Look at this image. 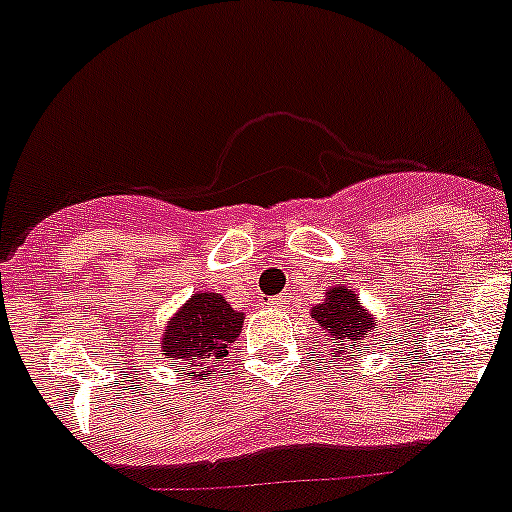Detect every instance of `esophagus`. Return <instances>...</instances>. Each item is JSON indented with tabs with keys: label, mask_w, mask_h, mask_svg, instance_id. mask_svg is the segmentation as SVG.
Wrapping results in <instances>:
<instances>
[{
	"label": "esophagus",
	"mask_w": 512,
	"mask_h": 512,
	"mask_svg": "<svg viewBox=\"0 0 512 512\" xmlns=\"http://www.w3.org/2000/svg\"><path fill=\"white\" fill-rule=\"evenodd\" d=\"M276 304H279V306H281V299H279V301H276Z\"/></svg>",
	"instance_id": "1"
}]
</instances>
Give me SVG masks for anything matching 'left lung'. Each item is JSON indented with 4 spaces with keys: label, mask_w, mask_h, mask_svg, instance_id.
<instances>
[{
    "label": "left lung",
    "mask_w": 512,
    "mask_h": 512,
    "mask_svg": "<svg viewBox=\"0 0 512 512\" xmlns=\"http://www.w3.org/2000/svg\"><path fill=\"white\" fill-rule=\"evenodd\" d=\"M311 319L319 324L324 349L332 357L357 359L369 342L379 339L377 316L359 304V294L347 284L329 286L324 299L311 306Z\"/></svg>",
    "instance_id": "obj_1"
}]
</instances>
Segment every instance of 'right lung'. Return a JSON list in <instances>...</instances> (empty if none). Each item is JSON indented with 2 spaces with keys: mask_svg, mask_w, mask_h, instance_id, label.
<instances>
[{
  "mask_svg": "<svg viewBox=\"0 0 512 512\" xmlns=\"http://www.w3.org/2000/svg\"><path fill=\"white\" fill-rule=\"evenodd\" d=\"M246 314L233 309L226 296L216 291H198L180 306L160 334V352L165 359L186 364L180 377H211L213 367H221L228 349L241 334Z\"/></svg>",
  "mask_w": 512,
  "mask_h": 512,
  "instance_id": "1",
  "label": "right lung"
}]
</instances>
